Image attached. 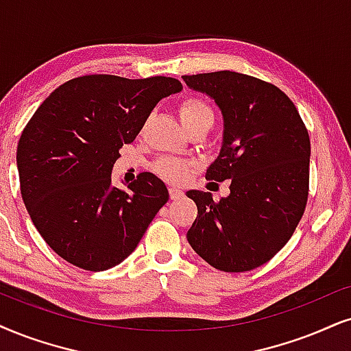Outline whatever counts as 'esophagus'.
<instances>
[{
    "instance_id": "1",
    "label": "esophagus",
    "mask_w": 351,
    "mask_h": 351,
    "mask_svg": "<svg viewBox=\"0 0 351 351\" xmlns=\"http://www.w3.org/2000/svg\"><path fill=\"white\" fill-rule=\"evenodd\" d=\"M168 193H170V199H173V201H175V199L183 197V191L178 188H170L168 189Z\"/></svg>"
}]
</instances>
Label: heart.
Wrapping results in <instances>:
<instances>
[{
    "instance_id": "1",
    "label": "heart",
    "mask_w": 351,
    "mask_h": 351,
    "mask_svg": "<svg viewBox=\"0 0 351 351\" xmlns=\"http://www.w3.org/2000/svg\"><path fill=\"white\" fill-rule=\"evenodd\" d=\"M178 117L186 131L191 130L193 126H197V124L214 121V113H212L210 106L204 100L196 99V97H189V99H184L181 101L178 108ZM154 170L157 175H160L167 181L178 183V181H183L188 176L189 167L188 163L178 160V158L163 157L160 160L155 162Z\"/></svg>"
}]
</instances>
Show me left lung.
I'll return each mask as SVG.
<instances>
[{
    "label": "left lung",
    "mask_w": 351,
    "mask_h": 351,
    "mask_svg": "<svg viewBox=\"0 0 351 351\" xmlns=\"http://www.w3.org/2000/svg\"><path fill=\"white\" fill-rule=\"evenodd\" d=\"M186 86L214 99L223 141L206 178L230 181V194L188 191L197 217L191 247L212 267L246 272L287 245L303 217L309 189L308 130L298 110L274 84L233 73L183 76Z\"/></svg>",
    "instance_id": "8db88e82"
}]
</instances>
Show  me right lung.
<instances>
[{"label": "right lung", "instance_id": "right-lung-1", "mask_svg": "<svg viewBox=\"0 0 351 351\" xmlns=\"http://www.w3.org/2000/svg\"><path fill=\"white\" fill-rule=\"evenodd\" d=\"M181 88L163 76L76 77L53 90L24 128L16 155L22 201L69 264L100 272L123 263L167 204V186L152 173L121 191L112 170L154 106Z\"/></svg>", "mask_w": 351, "mask_h": 351}]
</instances>
